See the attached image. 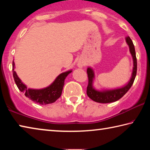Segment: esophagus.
I'll return each instance as SVG.
<instances>
[{
  "label": "esophagus",
  "instance_id": "obj_1",
  "mask_svg": "<svg viewBox=\"0 0 150 150\" xmlns=\"http://www.w3.org/2000/svg\"><path fill=\"white\" fill-rule=\"evenodd\" d=\"M77 66L79 68H83L85 66V63L83 61H79L77 62Z\"/></svg>",
  "mask_w": 150,
  "mask_h": 150
}]
</instances>
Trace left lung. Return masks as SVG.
Listing matches in <instances>:
<instances>
[{
    "label": "left lung",
    "mask_w": 150,
    "mask_h": 150,
    "mask_svg": "<svg viewBox=\"0 0 150 150\" xmlns=\"http://www.w3.org/2000/svg\"><path fill=\"white\" fill-rule=\"evenodd\" d=\"M126 42L129 47V50L133 60V69L130 80L125 85L120 87L114 88H100L96 89L94 86L95 80V73L93 68H87V74L88 77V84L87 89V94L88 97L93 100L99 103H110L117 101L125 95L130 89L135 79L137 71V59L136 56L135 47L133 42L129 36L126 37Z\"/></svg>",
    "instance_id": "1"
}]
</instances>
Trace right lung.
I'll return each mask as SVG.
<instances>
[{
	"mask_svg": "<svg viewBox=\"0 0 150 150\" xmlns=\"http://www.w3.org/2000/svg\"><path fill=\"white\" fill-rule=\"evenodd\" d=\"M15 63L12 62V73L16 85L18 89L25 94L26 97L29 98L34 103L44 105L55 103L60 97L62 93L65 79L67 75L72 72V70L63 72L55 78V79L46 87L42 88H27V86L18 77L14 71Z\"/></svg>",
	"mask_w": 150,
	"mask_h": 150,
	"instance_id": "1",
	"label": "right lung"
}]
</instances>
